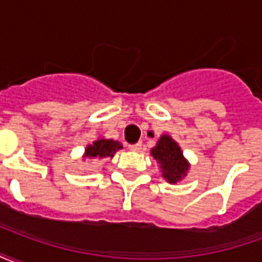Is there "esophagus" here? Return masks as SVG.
<instances>
[{
  "label": "esophagus",
  "instance_id": "1",
  "mask_svg": "<svg viewBox=\"0 0 262 262\" xmlns=\"http://www.w3.org/2000/svg\"><path fill=\"white\" fill-rule=\"evenodd\" d=\"M129 148H130L132 151H140V150H142V143H137V144H130V146H129Z\"/></svg>",
  "mask_w": 262,
  "mask_h": 262
}]
</instances>
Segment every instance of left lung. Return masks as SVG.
<instances>
[{"label": "left lung", "mask_w": 262, "mask_h": 262, "mask_svg": "<svg viewBox=\"0 0 262 262\" xmlns=\"http://www.w3.org/2000/svg\"><path fill=\"white\" fill-rule=\"evenodd\" d=\"M153 136V135H151ZM151 156L157 160L161 172L170 184L181 181L189 170V163L184 159L181 147L168 135L160 137L157 144L151 148Z\"/></svg>", "instance_id": "obj_1"}]
</instances>
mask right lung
<instances>
[{
	"label": "right lung",
	"mask_w": 262,
	"mask_h": 262,
	"mask_svg": "<svg viewBox=\"0 0 262 262\" xmlns=\"http://www.w3.org/2000/svg\"><path fill=\"white\" fill-rule=\"evenodd\" d=\"M122 148L119 142H115L112 139H98L92 144H88L85 148L84 157L88 159H103V157H114L115 153Z\"/></svg>",
	"instance_id": "obj_1"
}]
</instances>
